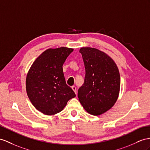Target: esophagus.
<instances>
[{"mask_svg":"<svg viewBox=\"0 0 150 150\" xmlns=\"http://www.w3.org/2000/svg\"><path fill=\"white\" fill-rule=\"evenodd\" d=\"M71 89H73V91H74L75 92V93L76 94V88L75 86H72L71 87Z\"/></svg>","mask_w":150,"mask_h":150,"instance_id":"obj_1","label":"esophagus"}]
</instances>
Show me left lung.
Here are the masks:
<instances>
[{
	"label": "left lung",
	"mask_w": 150,
	"mask_h": 150,
	"mask_svg": "<svg viewBox=\"0 0 150 150\" xmlns=\"http://www.w3.org/2000/svg\"><path fill=\"white\" fill-rule=\"evenodd\" d=\"M86 69L84 83L78 91L79 100L87 112L99 115L116 103L120 91V76L117 64L104 52L82 47Z\"/></svg>",
	"instance_id": "left-lung-1"
}]
</instances>
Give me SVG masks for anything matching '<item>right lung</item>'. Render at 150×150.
Here are the masks:
<instances>
[{
	"mask_svg": "<svg viewBox=\"0 0 150 150\" xmlns=\"http://www.w3.org/2000/svg\"><path fill=\"white\" fill-rule=\"evenodd\" d=\"M74 49H48L34 61L26 75V93L35 108L47 115L61 112L76 95L66 83L63 65Z\"/></svg>",
	"mask_w": 150,
	"mask_h": 150,
	"instance_id": "obj_1",
	"label": "right lung"
}]
</instances>
